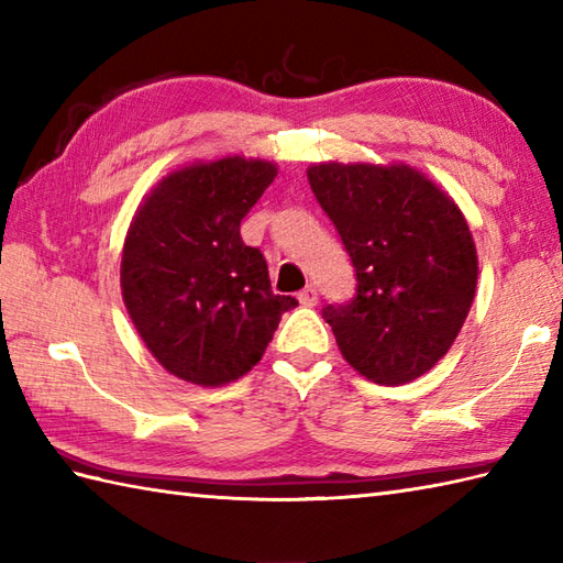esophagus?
I'll return each mask as SVG.
<instances>
[{"label":"esophagus","mask_w":563,"mask_h":563,"mask_svg":"<svg viewBox=\"0 0 563 563\" xmlns=\"http://www.w3.org/2000/svg\"><path fill=\"white\" fill-rule=\"evenodd\" d=\"M297 300H300V305H305V307H314L319 300V292H317V288H312V285H307V288L297 295Z\"/></svg>","instance_id":"34e87169"}]
</instances>
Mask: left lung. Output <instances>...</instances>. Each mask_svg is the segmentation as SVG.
Listing matches in <instances>:
<instances>
[{
    "instance_id": "obj_1",
    "label": "left lung",
    "mask_w": 563,
    "mask_h": 563,
    "mask_svg": "<svg viewBox=\"0 0 563 563\" xmlns=\"http://www.w3.org/2000/svg\"><path fill=\"white\" fill-rule=\"evenodd\" d=\"M309 186L355 268V297L327 305L349 365L377 385L428 373L457 339L476 292V246L462 210L406 164H314Z\"/></svg>"
}]
</instances>
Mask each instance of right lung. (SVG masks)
<instances>
[{"mask_svg":"<svg viewBox=\"0 0 563 563\" xmlns=\"http://www.w3.org/2000/svg\"><path fill=\"white\" fill-rule=\"evenodd\" d=\"M278 166L224 157L164 176L125 236L121 290L159 365L200 387L246 375L295 297L273 295L266 258L239 224Z\"/></svg>","mask_w":563,"mask_h":563,"instance_id":"1","label":"right lung"}]
</instances>
